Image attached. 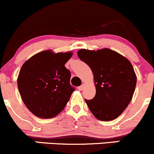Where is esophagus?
I'll return each instance as SVG.
<instances>
[{
	"instance_id": "obj_1",
	"label": "esophagus",
	"mask_w": 154,
	"mask_h": 154,
	"mask_svg": "<svg viewBox=\"0 0 154 154\" xmlns=\"http://www.w3.org/2000/svg\"><path fill=\"white\" fill-rule=\"evenodd\" d=\"M84 87H85V85L84 84H82L81 86L78 87V90H80V91H82V90H83V88H84Z\"/></svg>"
}]
</instances>
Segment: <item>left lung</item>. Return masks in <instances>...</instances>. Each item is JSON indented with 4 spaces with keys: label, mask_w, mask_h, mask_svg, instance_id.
I'll return each mask as SVG.
<instances>
[{
    "label": "left lung",
    "mask_w": 154,
    "mask_h": 154,
    "mask_svg": "<svg viewBox=\"0 0 154 154\" xmlns=\"http://www.w3.org/2000/svg\"><path fill=\"white\" fill-rule=\"evenodd\" d=\"M79 58L91 69L95 96L85 100L90 111L100 121L119 117L130 103L136 86V75L130 62L109 48L77 51Z\"/></svg>",
    "instance_id": "1"
}]
</instances>
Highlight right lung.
Returning <instances> with one entry per match:
<instances>
[{"label": "right lung", "mask_w": 154, "mask_h": 154, "mask_svg": "<svg viewBox=\"0 0 154 154\" xmlns=\"http://www.w3.org/2000/svg\"><path fill=\"white\" fill-rule=\"evenodd\" d=\"M72 52L44 51L24 63L18 77V88L23 102L37 117L50 119L67 104L74 88L71 73L65 66Z\"/></svg>", "instance_id": "obj_1"}]
</instances>
